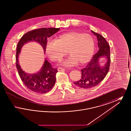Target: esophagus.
<instances>
[{
	"label": "esophagus",
	"instance_id": "esophagus-1",
	"mask_svg": "<svg viewBox=\"0 0 131 131\" xmlns=\"http://www.w3.org/2000/svg\"><path fill=\"white\" fill-rule=\"evenodd\" d=\"M57 70L58 71H63V72L65 71V69L62 68V67H59V68H58Z\"/></svg>",
	"mask_w": 131,
	"mask_h": 131
}]
</instances>
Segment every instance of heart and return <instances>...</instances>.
Segmentation results:
<instances>
[{
  "instance_id": "1",
  "label": "heart",
  "mask_w": 131,
  "mask_h": 131,
  "mask_svg": "<svg viewBox=\"0 0 131 131\" xmlns=\"http://www.w3.org/2000/svg\"><path fill=\"white\" fill-rule=\"evenodd\" d=\"M45 50L53 61H60L68 51L71 57L62 63L64 66H73L77 62L84 64L91 60L93 55L94 42L89 34L70 32L59 35L55 40H48Z\"/></svg>"
}]
</instances>
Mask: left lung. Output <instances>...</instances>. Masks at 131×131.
I'll list each match as a JSON object with an SVG mask.
<instances>
[{
    "instance_id": "1",
    "label": "left lung",
    "mask_w": 131,
    "mask_h": 131,
    "mask_svg": "<svg viewBox=\"0 0 131 131\" xmlns=\"http://www.w3.org/2000/svg\"><path fill=\"white\" fill-rule=\"evenodd\" d=\"M96 36L99 50L94 55L86 66L81 69V78L78 81L74 82L75 85L83 89L95 87L102 81L107 75L110 66V47L106 39L100 34L91 30ZM106 58L107 61L103 67L100 66V58Z\"/></svg>"
}]
</instances>
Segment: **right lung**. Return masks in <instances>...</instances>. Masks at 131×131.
<instances>
[{
  "label": "right lung",
  "mask_w": 131,
  "mask_h": 131,
  "mask_svg": "<svg viewBox=\"0 0 131 131\" xmlns=\"http://www.w3.org/2000/svg\"><path fill=\"white\" fill-rule=\"evenodd\" d=\"M59 29V28H41L29 31L22 36L17 45L16 65L19 75L26 87L36 93L43 94L50 91L56 83L58 71L45 59L44 65L39 72L33 74L25 73L19 64L18 58L20 50L24 44L30 41H35L41 45L45 52L47 39Z\"/></svg>",
  "instance_id": "1"
}]
</instances>
